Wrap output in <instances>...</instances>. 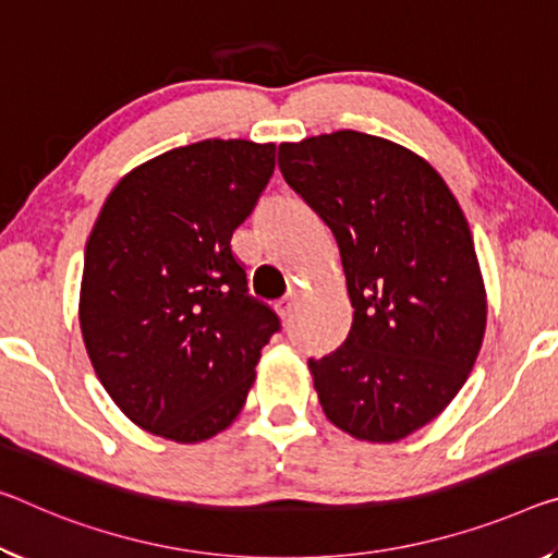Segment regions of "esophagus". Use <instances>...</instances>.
Returning <instances> with one entry per match:
<instances>
[{
	"mask_svg": "<svg viewBox=\"0 0 558 558\" xmlns=\"http://www.w3.org/2000/svg\"><path fill=\"white\" fill-rule=\"evenodd\" d=\"M295 311H298V293H290V295H286V298H282L280 303H278V315H280L282 323L293 320Z\"/></svg>",
	"mask_w": 558,
	"mask_h": 558,
	"instance_id": "34e87169",
	"label": "esophagus"
}]
</instances>
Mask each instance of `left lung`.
Returning <instances> with one entry per match:
<instances>
[{
	"instance_id": "obj_1",
	"label": "left lung",
	"mask_w": 558,
	"mask_h": 558,
	"mask_svg": "<svg viewBox=\"0 0 558 558\" xmlns=\"http://www.w3.org/2000/svg\"><path fill=\"white\" fill-rule=\"evenodd\" d=\"M278 166L340 245L352 327L311 360L325 417L390 445L429 424L470 377L486 290L470 223L445 179L395 141L335 131L280 144Z\"/></svg>"
}]
</instances>
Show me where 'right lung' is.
Instances as JSON below:
<instances>
[{"label":"right lung","instance_id":"obj_1","mask_svg":"<svg viewBox=\"0 0 558 558\" xmlns=\"http://www.w3.org/2000/svg\"><path fill=\"white\" fill-rule=\"evenodd\" d=\"M276 168V144L206 138L113 185L84 253L78 325L126 417L196 445L241 414L278 315L247 295L231 238Z\"/></svg>","mask_w":558,"mask_h":558}]
</instances>
